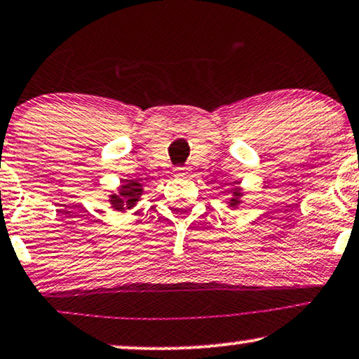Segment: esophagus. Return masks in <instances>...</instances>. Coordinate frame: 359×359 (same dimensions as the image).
<instances>
[{
    "instance_id": "esophagus-1",
    "label": "esophagus",
    "mask_w": 359,
    "mask_h": 359,
    "mask_svg": "<svg viewBox=\"0 0 359 359\" xmlns=\"http://www.w3.org/2000/svg\"><path fill=\"white\" fill-rule=\"evenodd\" d=\"M191 173V168L188 166H178V168H175V175L180 176V178H188Z\"/></svg>"
}]
</instances>
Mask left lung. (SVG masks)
I'll use <instances>...</instances> for the list:
<instances>
[{
    "mask_svg": "<svg viewBox=\"0 0 359 359\" xmlns=\"http://www.w3.org/2000/svg\"><path fill=\"white\" fill-rule=\"evenodd\" d=\"M229 191L232 193V196L229 199V206L231 208H237V204L241 203V198H242V191L239 188V183H237V181H234V183H232V188Z\"/></svg>",
    "mask_w": 359,
    "mask_h": 359,
    "instance_id": "1",
    "label": "left lung"
}]
</instances>
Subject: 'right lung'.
Wrapping results in <instances>:
<instances>
[{"label": "right lung", "instance_id": "add662e5", "mask_svg": "<svg viewBox=\"0 0 359 359\" xmlns=\"http://www.w3.org/2000/svg\"><path fill=\"white\" fill-rule=\"evenodd\" d=\"M143 194V188L138 181L135 180H122L117 194H110V204L115 211H125L132 209L140 201V196Z\"/></svg>", "mask_w": 359, "mask_h": 359}]
</instances>
